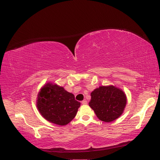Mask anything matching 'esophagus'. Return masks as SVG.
Here are the masks:
<instances>
[{
  "mask_svg": "<svg viewBox=\"0 0 160 160\" xmlns=\"http://www.w3.org/2000/svg\"><path fill=\"white\" fill-rule=\"evenodd\" d=\"M81 103H82V104H87V100H83L81 102Z\"/></svg>",
  "mask_w": 160,
  "mask_h": 160,
  "instance_id": "34e87169",
  "label": "esophagus"
}]
</instances>
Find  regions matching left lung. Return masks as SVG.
Masks as SVG:
<instances>
[{"label":"left lung","instance_id":"1","mask_svg":"<svg viewBox=\"0 0 160 160\" xmlns=\"http://www.w3.org/2000/svg\"><path fill=\"white\" fill-rule=\"evenodd\" d=\"M89 106L99 120L111 122L122 114L127 104V96L122 90L113 85L101 86L91 93Z\"/></svg>","mask_w":160,"mask_h":160}]
</instances>
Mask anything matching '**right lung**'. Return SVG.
<instances>
[{
    "label": "right lung",
    "instance_id": "add662e5",
    "mask_svg": "<svg viewBox=\"0 0 160 160\" xmlns=\"http://www.w3.org/2000/svg\"><path fill=\"white\" fill-rule=\"evenodd\" d=\"M36 105L40 113L47 120L64 126L76 116L80 102L62 87L49 82L39 92Z\"/></svg>",
    "mask_w": 160,
    "mask_h": 160
}]
</instances>
